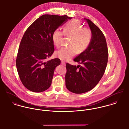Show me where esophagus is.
<instances>
[{
  "label": "esophagus",
  "instance_id": "esophagus-1",
  "mask_svg": "<svg viewBox=\"0 0 129 129\" xmlns=\"http://www.w3.org/2000/svg\"><path fill=\"white\" fill-rule=\"evenodd\" d=\"M61 64L62 65V66H65L66 65V62L64 61H61Z\"/></svg>",
  "mask_w": 129,
  "mask_h": 129
}]
</instances>
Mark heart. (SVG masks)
Listing matches in <instances>:
<instances>
[{
  "label": "heart",
  "instance_id": "obj_1",
  "mask_svg": "<svg viewBox=\"0 0 129 129\" xmlns=\"http://www.w3.org/2000/svg\"><path fill=\"white\" fill-rule=\"evenodd\" d=\"M71 37L69 47H63L55 53L56 57L58 58L68 60L75 55L77 51L81 53L85 51L89 46L92 40L91 31L83 26L76 20H73L66 24L63 32L59 29L55 30L52 34V40L57 47L61 45L63 35Z\"/></svg>",
  "mask_w": 129,
  "mask_h": 129
}]
</instances>
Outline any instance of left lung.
<instances>
[{"instance_id": "1", "label": "left lung", "mask_w": 129, "mask_h": 129, "mask_svg": "<svg viewBox=\"0 0 129 129\" xmlns=\"http://www.w3.org/2000/svg\"><path fill=\"white\" fill-rule=\"evenodd\" d=\"M84 20L91 31V42L88 47L74 59L81 66L66 64V87L76 94L92 90L102 77L108 62V51L104 34L89 19Z\"/></svg>"}]
</instances>
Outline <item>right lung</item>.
I'll return each instance as SVG.
<instances>
[{"instance_id":"1","label":"right lung","mask_w":129,"mask_h":129,"mask_svg":"<svg viewBox=\"0 0 129 129\" xmlns=\"http://www.w3.org/2000/svg\"><path fill=\"white\" fill-rule=\"evenodd\" d=\"M71 19L66 15H43L25 32L19 46L16 64L20 80L28 90L41 92L50 87L55 68L60 63V60L57 58L46 61L54 51L52 34Z\"/></svg>"}]
</instances>
